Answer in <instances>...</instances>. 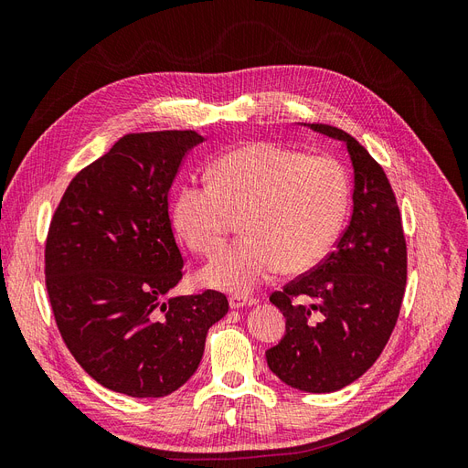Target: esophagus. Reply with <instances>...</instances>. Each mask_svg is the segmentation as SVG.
<instances>
[{
	"mask_svg": "<svg viewBox=\"0 0 468 468\" xmlns=\"http://www.w3.org/2000/svg\"><path fill=\"white\" fill-rule=\"evenodd\" d=\"M230 308L232 310H238V308H250V306H256L258 301L256 299H246V296H230L229 301Z\"/></svg>",
	"mask_w": 468,
	"mask_h": 468,
	"instance_id": "esophagus-1",
	"label": "esophagus"
}]
</instances>
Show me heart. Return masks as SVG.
<instances>
[{"label":"heart","mask_w":468,"mask_h":468,"mask_svg":"<svg viewBox=\"0 0 468 468\" xmlns=\"http://www.w3.org/2000/svg\"><path fill=\"white\" fill-rule=\"evenodd\" d=\"M210 183L177 187L172 224L199 253H215L242 217V242L224 250L199 273L207 287L248 294L282 269L301 273L320 263L342 230L349 205L346 167L330 155L269 143L239 146L210 167Z\"/></svg>","instance_id":"obj_1"}]
</instances>
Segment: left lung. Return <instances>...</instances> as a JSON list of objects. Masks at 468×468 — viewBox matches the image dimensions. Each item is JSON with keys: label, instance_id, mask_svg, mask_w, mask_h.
Wrapping results in <instances>:
<instances>
[{"label": "left lung", "instance_id": "1", "mask_svg": "<svg viewBox=\"0 0 468 468\" xmlns=\"http://www.w3.org/2000/svg\"><path fill=\"white\" fill-rule=\"evenodd\" d=\"M301 126L346 144L353 210L335 250L316 269L269 296L287 320L265 359L285 385L335 392L378 359L399 320L406 285V239L387 174L356 138L330 124ZM310 295L316 305H294Z\"/></svg>", "mask_w": 468, "mask_h": 468}]
</instances>
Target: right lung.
I'll return each mask as SVG.
<instances>
[{
  "instance_id": "obj_1",
  "label": "right lung",
  "mask_w": 468,
  "mask_h": 468,
  "mask_svg": "<svg viewBox=\"0 0 468 468\" xmlns=\"http://www.w3.org/2000/svg\"><path fill=\"white\" fill-rule=\"evenodd\" d=\"M201 143L195 131L122 136L72 179L50 222L47 291L64 344L99 385L133 399L186 385L229 313L217 291L169 296L183 258L167 195Z\"/></svg>"
}]
</instances>
